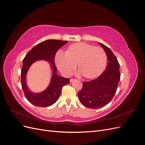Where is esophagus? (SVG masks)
I'll return each instance as SVG.
<instances>
[{
  "mask_svg": "<svg viewBox=\"0 0 145 145\" xmlns=\"http://www.w3.org/2000/svg\"><path fill=\"white\" fill-rule=\"evenodd\" d=\"M75 80V79H74V78H70V82H72L73 81Z\"/></svg>",
  "mask_w": 145,
  "mask_h": 145,
  "instance_id": "34e87169",
  "label": "esophagus"
}]
</instances>
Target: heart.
<instances>
[{"mask_svg":"<svg viewBox=\"0 0 145 145\" xmlns=\"http://www.w3.org/2000/svg\"><path fill=\"white\" fill-rule=\"evenodd\" d=\"M107 56L102 48L83 42L73 43L67 51L59 50L55 56V63L65 76H69L76 67L86 78H94L102 73L106 66Z\"/></svg>","mask_w":145,"mask_h":145,"instance_id":"1","label":"heart"}]
</instances>
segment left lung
Instances as JSON below:
<instances>
[{
    "label": "left lung",
    "mask_w": 145,
    "mask_h": 145,
    "mask_svg": "<svg viewBox=\"0 0 145 145\" xmlns=\"http://www.w3.org/2000/svg\"><path fill=\"white\" fill-rule=\"evenodd\" d=\"M108 57V64L105 71L97 78L83 82L82 89L78 97L83 106L91 109L103 107L111 102L116 92L120 79V64L115 55L102 43Z\"/></svg>",
    "instance_id": "1"
}]
</instances>
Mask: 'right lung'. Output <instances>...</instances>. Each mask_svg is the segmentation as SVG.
I'll return each mask as SVG.
<instances>
[{
	"instance_id": "1",
	"label": "right lung",
	"mask_w": 145,
	"mask_h": 145,
	"mask_svg": "<svg viewBox=\"0 0 145 145\" xmlns=\"http://www.w3.org/2000/svg\"><path fill=\"white\" fill-rule=\"evenodd\" d=\"M68 41L59 40H46L34 46L23 60L21 69V83L25 97L33 105L39 107H48L53 105L58 100L63 86L69 84V78L59 76L56 73L54 58L57 51ZM39 59H45L50 62L53 75L49 86L42 93H34L27 88L25 83V75L34 62Z\"/></svg>"
}]
</instances>
